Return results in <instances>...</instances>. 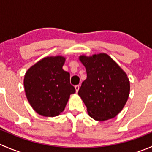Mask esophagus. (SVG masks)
<instances>
[{"mask_svg":"<svg viewBox=\"0 0 152 152\" xmlns=\"http://www.w3.org/2000/svg\"><path fill=\"white\" fill-rule=\"evenodd\" d=\"M79 87H80V86H79V85H76V86H75V89H76V93H78V91H79Z\"/></svg>","mask_w":152,"mask_h":152,"instance_id":"esophagus-1","label":"esophagus"}]
</instances>
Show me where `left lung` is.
<instances>
[{
	"label": "left lung",
	"mask_w": 152,
	"mask_h": 152,
	"mask_svg": "<svg viewBox=\"0 0 152 152\" xmlns=\"http://www.w3.org/2000/svg\"><path fill=\"white\" fill-rule=\"evenodd\" d=\"M79 59L86 67L87 79L78 94L88 115L98 121L113 118L123 110L129 96L127 74L107 53L81 55Z\"/></svg>",
	"instance_id": "1"
}]
</instances>
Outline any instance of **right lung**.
<instances>
[{"label": "right lung", "instance_id": "obj_1", "mask_svg": "<svg viewBox=\"0 0 152 152\" xmlns=\"http://www.w3.org/2000/svg\"><path fill=\"white\" fill-rule=\"evenodd\" d=\"M63 56H46L28 69L23 85L29 104L37 113L55 117L64 111L70 96L76 93L70 73L62 69Z\"/></svg>", "mask_w": 152, "mask_h": 152}]
</instances>
